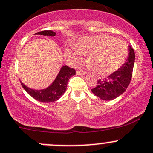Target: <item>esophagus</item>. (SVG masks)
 Listing matches in <instances>:
<instances>
[{"mask_svg": "<svg viewBox=\"0 0 153 153\" xmlns=\"http://www.w3.org/2000/svg\"><path fill=\"white\" fill-rule=\"evenodd\" d=\"M76 74L79 75H86V72L83 71V70H78L76 71Z\"/></svg>", "mask_w": 153, "mask_h": 153, "instance_id": "34e87169", "label": "esophagus"}]
</instances>
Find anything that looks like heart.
<instances>
[{
    "instance_id": "heart-1",
    "label": "heart",
    "mask_w": 153,
    "mask_h": 153,
    "mask_svg": "<svg viewBox=\"0 0 153 153\" xmlns=\"http://www.w3.org/2000/svg\"><path fill=\"white\" fill-rule=\"evenodd\" d=\"M67 56L74 64L83 60L88 55L89 67L99 75H108L118 70L125 63L128 55V46L125 42L108 35L81 38L75 50L67 49Z\"/></svg>"
}]
</instances>
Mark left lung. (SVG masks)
<instances>
[{
    "label": "left lung",
    "mask_w": 153,
    "mask_h": 153,
    "mask_svg": "<svg viewBox=\"0 0 153 153\" xmlns=\"http://www.w3.org/2000/svg\"><path fill=\"white\" fill-rule=\"evenodd\" d=\"M134 62V51L129 46L128 59L123 65L106 78L98 80L97 86L91 89L93 94L103 100H112L120 97L129 86Z\"/></svg>",
    "instance_id": "1"
}]
</instances>
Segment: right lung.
<instances>
[{
	"instance_id": "1",
	"label": "right lung",
	"mask_w": 153,
	"mask_h": 153,
	"mask_svg": "<svg viewBox=\"0 0 153 153\" xmlns=\"http://www.w3.org/2000/svg\"><path fill=\"white\" fill-rule=\"evenodd\" d=\"M36 35L51 36H56V32L53 30H43L35 33ZM75 75V70L67 66H62L58 73L57 76L49 86L43 89H30L21 83L24 89L36 100L42 102H53L58 100L65 92L67 85L72 76Z\"/></svg>"
}]
</instances>
